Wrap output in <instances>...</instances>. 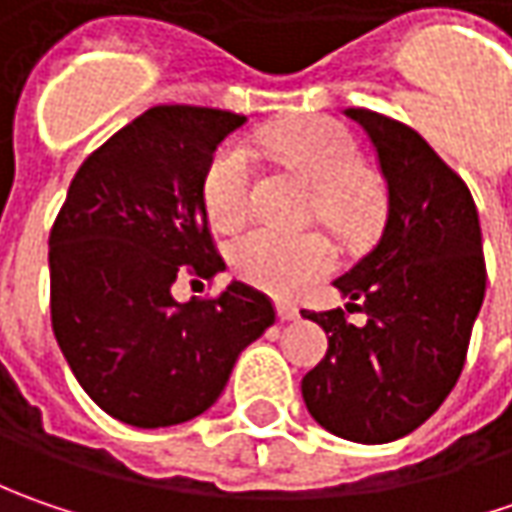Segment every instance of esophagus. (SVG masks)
<instances>
[{"instance_id": "obj_1", "label": "esophagus", "mask_w": 512, "mask_h": 512, "mask_svg": "<svg viewBox=\"0 0 512 512\" xmlns=\"http://www.w3.org/2000/svg\"><path fill=\"white\" fill-rule=\"evenodd\" d=\"M276 313H279L282 322H296V319H299V310L293 305H287V302H279V305H276Z\"/></svg>"}]
</instances>
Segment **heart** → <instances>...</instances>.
Wrapping results in <instances>:
<instances>
[{"label":"heart","mask_w":512,"mask_h":512,"mask_svg":"<svg viewBox=\"0 0 512 512\" xmlns=\"http://www.w3.org/2000/svg\"><path fill=\"white\" fill-rule=\"evenodd\" d=\"M253 145L313 182V210L339 233L356 236L376 222L382 187L370 170L362 168L359 145L342 125L322 116H302L256 130ZM253 190V150L236 139L225 142L210 156L202 176L207 222L216 230H236L253 210ZM227 262L247 285L273 296H296L336 267V247L319 230L287 233L253 227L230 245Z\"/></svg>","instance_id":"b5f03b06"}]
</instances>
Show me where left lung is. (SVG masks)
<instances>
[{
  "label": "left lung",
  "mask_w": 512,
  "mask_h": 512,
  "mask_svg": "<svg viewBox=\"0 0 512 512\" xmlns=\"http://www.w3.org/2000/svg\"><path fill=\"white\" fill-rule=\"evenodd\" d=\"M344 116L376 148L387 213L370 253L333 282L367 322L305 310L327 356L302 379V399L333 436L384 444L427 422L462 376L487 285L482 227L462 176L416 130L364 108Z\"/></svg>",
  "instance_id": "8db88e82"
}]
</instances>
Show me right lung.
I'll return each instance as SVG.
<instances>
[{
  "label": "right lung",
  "instance_id": "right-lung-1",
  "mask_svg": "<svg viewBox=\"0 0 512 512\" xmlns=\"http://www.w3.org/2000/svg\"><path fill=\"white\" fill-rule=\"evenodd\" d=\"M239 113L159 105L113 133L76 170L50 230V322L76 382L108 416L170 427L202 416L247 344L276 322L265 293L230 282L176 302L187 265L213 279L202 176Z\"/></svg>",
  "mask_w": 512,
  "mask_h": 512
}]
</instances>
